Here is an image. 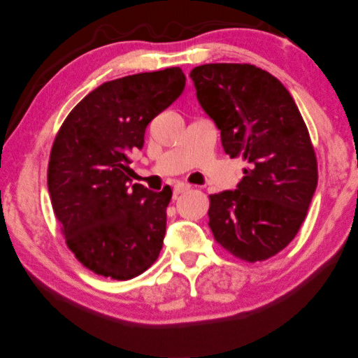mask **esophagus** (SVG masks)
<instances>
[{
  "label": "esophagus",
  "mask_w": 358,
  "mask_h": 358,
  "mask_svg": "<svg viewBox=\"0 0 358 358\" xmlns=\"http://www.w3.org/2000/svg\"><path fill=\"white\" fill-rule=\"evenodd\" d=\"M187 190H190V185L189 184H184V182H178L174 185V193L176 195H179V193H184Z\"/></svg>",
  "instance_id": "1"
}]
</instances>
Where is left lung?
Here are the masks:
<instances>
[{"label": "left lung", "instance_id": "8db88e82", "mask_svg": "<svg viewBox=\"0 0 358 358\" xmlns=\"http://www.w3.org/2000/svg\"><path fill=\"white\" fill-rule=\"evenodd\" d=\"M190 78L231 158L249 163L238 189L209 195V227L222 248L262 262L290 244L317 187L306 124L280 82L248 63H209Z\"/></svg>", "mask_w": 358, "mask_h": 358}]
</instances>
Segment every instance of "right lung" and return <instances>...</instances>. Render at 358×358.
Returning <instances> with one entry per match:
<instances>
[{
    "mask_svg": "<svg viewBox=\"0 0 358 358\" xmlns=\"http://www.w3.org/2000/svg\"><path fill=\"white\" fill-rule=\"evenodd\" d=\"M180 68L104 82L69 113L52 145L47 187L82 265L104 278L139 276L160 254L171 189L130 184V154L149 122L179 98Z\"/></svg>",
    "mask_w": 358,
    "mask_h": 358,
    "instance_id": "obj_1",
    "label": "right lung"
}]
</instances>
